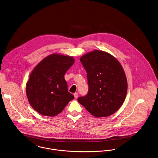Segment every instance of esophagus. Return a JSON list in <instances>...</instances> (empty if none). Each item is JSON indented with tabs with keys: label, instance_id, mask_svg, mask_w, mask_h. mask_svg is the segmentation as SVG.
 <instances>
[{
	"label": "esophagus",
	"instance_id": "esophagus-1",
	"mask_svg": "<svg viewBox=\"0 0 158 158\" xmlns=\"http://www.w3.org/2000/svg\"><path fill=\"white\" fill-rule=\"evenodd\" d=\"M74 98L76 99V98H77V97H78V93H75L74 94Z\"/></svg>",
	"mask_w": 158,
	"mask_h": 158
}]
</instances>
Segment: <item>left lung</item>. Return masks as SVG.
<instances>
[{"label": "left lung", "instance_id": "8db88e82", "mask_svg": "<svg viewBox=\"0 0 158 158\" xmlns=\"http://www.w3.org/2000/svg\"><path fill=\"white\" fill-rule=\"evenodd\" d=\"M89 92L78 98V102L96 117H108L122 106L126 98L127 82L124 69L109 53L95 50L82 56Z\"/></svg>", "mask_w": 158, "mask_h": 158}]
</instances>
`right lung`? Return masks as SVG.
Here are the masks:
<instances>
[{
  "label": "right lung",
  "instance_id": "right-lung-1",
  "mask_svg": "<svg viewBox=\"0 0 158 158\" xmlns=\"http://www.w3.org/2000/svg\"><path fill=\"white\" fill-rule=\"evenodd\" d=\"M74 63L73 57L52 54L43 59L32 70L26 91L31 106L37 112L54 117L74 98L68 92L64 77Z\"/></svg>",
  "mask_w": 158,
  "mask_h": 158
}]
</instances>
